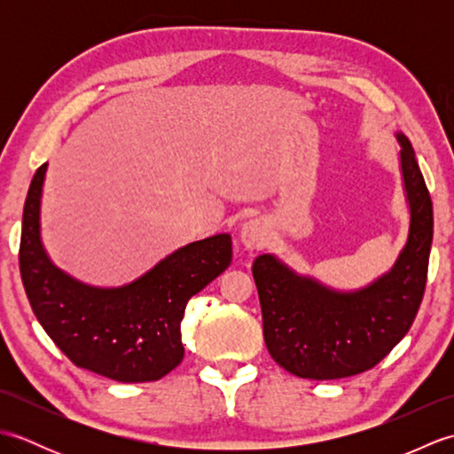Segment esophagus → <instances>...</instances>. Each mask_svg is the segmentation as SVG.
<instances>
[{"instance_id":"esophagus-1","label":"esophagus","mask_w":454,"mask_h":454,"mask_svg":"<svg viewBox=\"0 0 454 454\" xmlns=\"http://www.w3.org/2000/svg\"><path fill=\"white\" fill-rule=\"evenodd\" d=\"M267 238H269V230L262 218L247 220L242 226V230H239V239H242V244L247 249H257L265 246Z\"/></svg>"}]
</instances>
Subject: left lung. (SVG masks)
<instances>
[{"mask_svg": "<svg viewBox=\"0 0 454 454\" xmlns=\"http://www.w3.org/2000/svg\"><path fill=\"white\" fill-rule=\"evenodd\" d=\"M396 137L410 234L387 275L361 291L340 293L296 275L271 254L254 262L267 349L301 379L333 380L372 369L416 320L427 283L433 202L410 140L402 132Z\"/></svg>", "mask_w": 454, "mask_h": 454, "instance_id": "1", "label": "left lung"}]
</instances>
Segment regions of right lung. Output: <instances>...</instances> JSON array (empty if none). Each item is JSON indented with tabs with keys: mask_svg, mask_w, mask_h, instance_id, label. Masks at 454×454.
Here are the masks:
<instances>
[{
	"mask_svg": "<svg viewBox=\"0 0 454 454\" xmlns=\"http://www.w3.org/2000/svg\"><path fill=\"white\" fill-rule=\"evenodd\" d=\"M46 163L23 208L19 269L36 320L75 366L119 382H150L183 361L181 320L192 294L232 262V238L216 234L179 247L119 288L75 281L48 259L41 242Z\"/></svg>",
	"mask_w": 454,
	"mask_h": 454,
	"instance_id": "add662e5",
	"label": "right lung"
}]
</instances>
